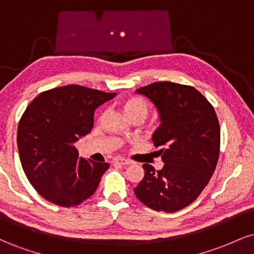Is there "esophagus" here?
Wrapping results in <instances>:
<instances>
[{
  "mask_svg": "<svg viewBox=\"0 0 254 254\" xmlns=\"http://www.w3.org/2000/svg\"><path fill=\"white\" fill-rule=\"evenodd\" d=\"M113 165H130L131 161L130 160H127L124 159V157H116V159H113Z\"/></svg>",
  "mask_w": 254,
  "mask_h": 254,
  "instance_id": "obj_1",
  "label": "esophagus"
}]
</instances>
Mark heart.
<instances>
[{"label": "heart", "instance_id": "obj_1", "mask_svg": "<svg viewBox=\"0 0 254 254\" xmlns=\"http://www.w3.org/2000/svg\"><path fill=\"white\" fill-rule=\"evenodd\" d=\"M123 106L131 119L139 118L144 121L150 111L149 103L145 99L137 97V95H131V97L125 99L123 101Z\"/></svg>", "mask_w": 254, "mask_h": 254}]
</instances>
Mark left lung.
I'll list each match as a JSON object with an SVG mask.
<instances>
[{
  "label": "left lung",
  "instance_id": "8db88e82",
  "mask_svg": "<svg viewBox=\"0 0 254 254\" xmlns=\"http://www.w3.org/2000/svg\"><path fill=\"white\" fill-rule=\"evenodd\" d=\"M136 92L149 98L160 112L153 143L165 165L155 171L144 164V178L133 192L153 210H182L197 199L216 168L221 144L216 112L192 86L161 81Z\"/></svg>",
  "mask_w": 254,
  "mask_h": 254
}]
</instances>
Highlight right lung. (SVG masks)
<instances>
[{"label": "right lung", "instance_id": "add662e5", "mask_svg": "<svg viewBox=\"0 0 254 254\" xmlns=\"http://www.w3.org/2000/svg\"><path fill=\"white\" fill-rule=\"evenodd\" d=\"M116 93L68 84L40 93L17 127L22 170L31 185L49 202L71 208L92 196L107 162L78 157L75 142L90 132L97 107Z\"/></svg>", "mask_w": 254, "mask_h": 254}]
</instances>
